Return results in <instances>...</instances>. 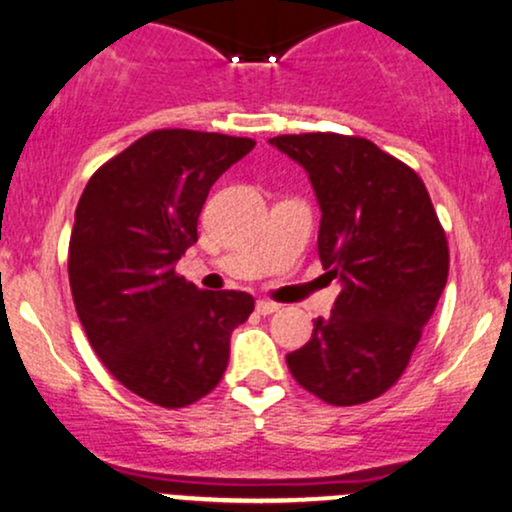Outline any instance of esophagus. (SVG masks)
<instances>
[{
  "instance_id": "obj_1",
  "label": "esophagus",
  "mask_w": 512,
  "mask_h": 512,
  "mask_svg": "<svg viewBox=\"0 0 512 512\" xmlns=\"http://www.w3.org/2000/svg\"><path fill=\"white\" fill-rule=\"evenodd\" d=\"M276 310H279V305L276 303H272V301H257V313L260 315H272V313H276Z\"/></svg>"
}]
</instances>
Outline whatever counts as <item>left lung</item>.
<instances>
[{"mask_svg": "<svg viewBox=\"0 0 512 512\" xmlns=\"http://www.w3.org/2000/svg\"><path fill=\"white\" fill-rule=\"evenodd\" d=\"M308 173L317 252L342 291L310 342L286 354L298 385L334 407L380 397L407 368L448 281V240L419 175L368 139H269Z\"/></svg>", "mask_w": 512, "mask_h": 512, "instance_id": "8db88e82", "label": "left lung"}]
</instances>
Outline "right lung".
Instances as JSON below:
<instances>
[{
	"label": "right lung",
	"instance_id": "right-lung-1",
	"mask_svg": "<svg viewBox=\"0 0 512 512\" xmlns=\"http://www.w3.org/2000/svg\"><path fill=\"white\" fill-rule=\"evenodd\" d=\"M252 139L158 129L88 180L69 238V286L88 342L134 395L178 409L219 385L245 291H202L175 274L216 180Z\"/></svg>",
	"mask_w": 512,
	"mask_h": 512
}]
</instances>
